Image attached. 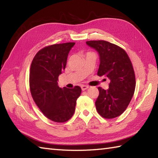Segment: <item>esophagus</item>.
I'll return each instance as SVG.
<instances>
[{
	"label": "esophagus",
	"mask_w": 158,
	"mask_h": 158,
	"mask_svg": "<svg viewBox=\"0 0 158 158\" xmlns=\"http://www.w3.org/2000/svg\"><path fill=\"white\" fill-rule=\"evenodd\" d=\"M81 88L82 90H86L87 89H89V86H88V85H81Z\"/></svg>",
	"instance_id": "1"
}]
</instances>
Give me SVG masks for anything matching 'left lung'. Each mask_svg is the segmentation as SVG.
I'll use <instances>...</instances> for the list:
<instances>
[{"instance_id":"1","label":"left lung","mask_w":158,"mask_h":158,"mask_svg":"<svg viewBox=\"0 0 158 158\" xmlns=\"http://www.w3.org/2000/svg\"><path fill=\"white\" fill-rule=\"evenodd\" d=\"M86 44L100 55L98 75L105 76L110 80L109 89L98 87L96 109L105 118L119 116L129 105L136 86L135 71L130 58L123 49L109 42L91 40Z\"/></svg>"}]
</instances>
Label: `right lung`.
Masks as SVG:
<instances>
[{
	"instance_id": "add662e5",
	"label": "right lung",
	"mask_w": 158,
	"mask_h": 158,
	"mask_svg": "<svg viewBox=\"0 0 158 158\" xmlns=\"http://www.w3.org/2000/svg\"><path fill=\"white\" fill-rule=\"evenodd\" d=\"M74 44L67 42L45 47L36 53L31 63L29 85L32 98L44 116L54 122L64 123L71 118L81 93L78 85L61 89L57 82Z\"/></svg>"
}]
</instances>
